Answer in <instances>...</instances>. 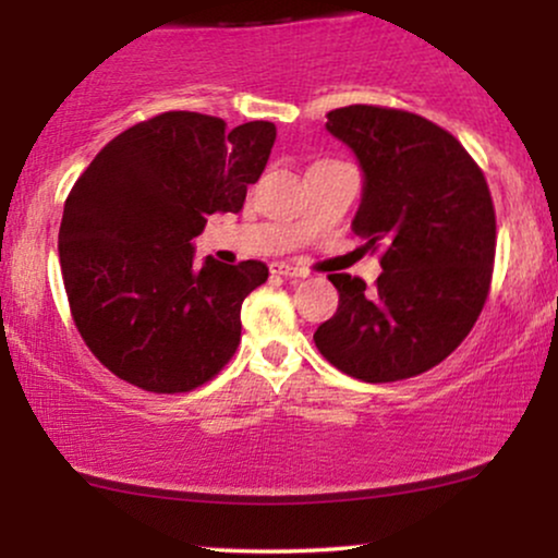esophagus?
<instances>
[{"instance_id": "esophagus-1", "label": "esophagus", "mask_w": 558, "mask_h": 558, "mask_svg": "<svg viewBox=\"0 0 558 558\" xmlns=\"http://www.w3.org/2000/svg\"><path fill=\"white\" fill-rule=\"evenodd\" d=\"M270 270H272V275H283V278H306V275H310L304 267L288 265V262H272Z\"/></svg>"}]
</instances>
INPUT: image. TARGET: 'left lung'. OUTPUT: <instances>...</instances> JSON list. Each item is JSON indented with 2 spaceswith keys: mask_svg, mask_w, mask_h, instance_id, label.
I'll use <instances>...</instances> for the list:
<instances>
[{
  "mask_svg": "<svg viewBox=\"0 0 558 558\" xmlns=\"http://www.w3.org/2000/svg\"><path fill=\"white\" fill-rule=\"evenodd\" d=\"M325 128L364 172L354 228L383 248L380 278L328 275L338 312L315 332L319 354L364 383L435 367L464 341L490 291L496 209L470 151L414 112L351 105Z\"/></svg>",
  "mask_w": 558,
  "mask_h": 558,
  "instance_id": "8db88e82",
  "label": "left lung"
}]
</instances>
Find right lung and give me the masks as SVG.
Instances as JSON below:
<instances>
[{"instance_id":"right-lung-1","label":"right lung","mask_w":558,"mask_h":558,"mask_svg":"<svg viewBox=\"0 0 558 558\" xmlns=\"http://www.w3.org/2000/svg\"><path fill=\"white\" fill-rule=\"evenodd\" d=\"M275 125L162 112L114 136L65 198L60 267L70 315L92 354L151 393H185L241 343V304L265 262L194 265L191 241L215 213H241Z\"/></svg>"}]
</instances>
